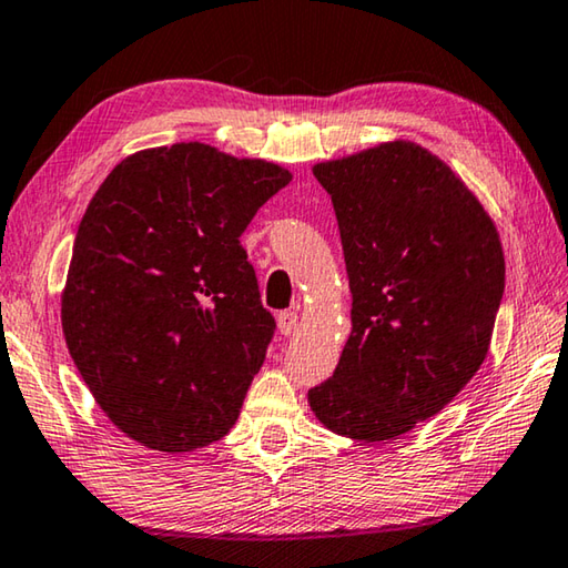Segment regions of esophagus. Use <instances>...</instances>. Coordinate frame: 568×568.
Wrapping results in <instances>:
<instances>
[{
    "mask_svg": "<svg viewBox=\"0 0 568 568\" xmlns=\"http://www.w3.org/2000/svg\"><path fill=\"white\" fill-rule=\"evenodd\" d=\"M277 331L283 335H293L297 331V313L295 311L277 313Z\"/></svg>",
    "mask_w": 568,
    "mask_h": 568,
    "instance_id": "esophagus-1",
    "label": "esophagus"
}]
</instances>
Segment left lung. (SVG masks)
I'll use <instances>...</instances> for the list:
<instances>
[{
    "label": "left lung",
    "mask_w": 568,
    "mask_h": 568,
    "mask_svg": "<svg viewBox=\"0 0 568 568\" xmlns=\"http://www.w3.org/2000/svg\"><path fill=\"white\" fill-rule=\"evenodd\" d=\"M313 175L338 217L353 331L307 403L333 434L393 440L484 363L504 297L501 240L464 180L416 142L318 162Z\"/></svg>",
    "instance_id": "8db88e82"
}]
</instances>
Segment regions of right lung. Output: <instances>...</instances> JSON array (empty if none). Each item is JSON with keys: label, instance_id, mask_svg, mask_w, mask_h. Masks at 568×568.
<instances>
[{"label": "right lung", "instance_id": "1", "mask_svg": "<svg viewBox=\"0 0 568 568\" xmlns=\"http://www.w3.org/2000/svg\"><path fill=\"white\" fill-rule=\"evenodd\" d=\"M291 180L178 142L124 158L94 192L62 331L98 406L138 444L187 454L235 426L275 333L240 235Z\"/></svg>", "mask_w": 568, "mask_h": 568}]
</instances>
